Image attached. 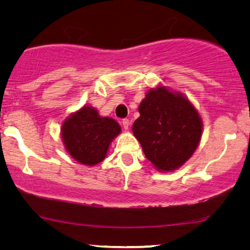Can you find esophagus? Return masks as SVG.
Returning a JSON list of instances; mask_svg holds the SVG:
<instances>
[{"mask_svg": "<svg viewBox=\"0 0 250 250\" xmlns=\"http://www.w3.org/2000/svg\"><path fill=\"white\" fill-rule=\"evenodd\" d=\"M122 124H123V127H124L125 129H128L129 128V125H131V124H129V121H128V119H123V121H122Z\"/></svg>", "mask_w": 250, "mask_h": 250, "instance_id": "obj_1", "label": "esophagus"}]
</instances>
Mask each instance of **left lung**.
I'll use <instances>...</instances> for the list:
<instances>
[{"instance_id": "obj_1", "label": "left lung", "mask_w": 250, "mask_h": 250, "mask_svg": "<svg viewBox=\"0 0 250 250\" xmlns=\"http://www.w3.org/2000/svg\"><path fill=\"white\" fill-rule=\"evenodd\" d=\"M139 112L133 134L156 169L175 170L193 155L203 134V121L183 94L165 86L150 88Z\"/></svg>"}]
</instances>
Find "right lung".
<instances>
[{
	"mask_svg": "<svg viewBox=\"0 0 250 250\" xmlns=\"http://www.w3.org/2000/svg\"><path fill=\"white\" fill-rule=\"evenodd\" d=\"M121 131L115 119L101 117L97 109L84 105L63 122L61 138L76 162L94 166L105 158L109 146Z\"/></svg>",
	"mask_w": 250,
	"mask_h": 250,
	"instance_id": "add662e5",
	"label": "right lung"
}]
</instances>
